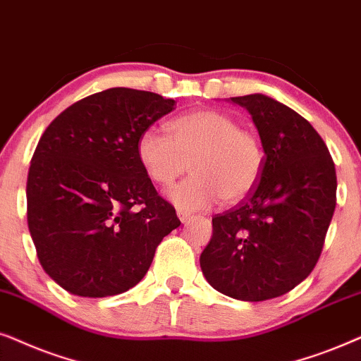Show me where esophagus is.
Masks as SVG:
<instances>
[{
    "instance_id": "esophagus-1",
    "label": "esophagus",
    "mask_w": 361,
    "mask_h": 361,
    "mask_svg": "<svg viewBox=\"0 0 361 361\" xmlns=\"http://www.w3.org/2000/svg\"><path fill=\"white\" fill-rule=\"evenodd\" d=\"M176 214H178V218H180L181 223H188V221L193 218L190 213H186V211H181V209H178Z\"/></svg>"
}]
</instances>
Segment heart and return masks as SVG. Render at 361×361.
I'll list each match as a JSON object with an SVG mask.
<instances>
[{"mask_svg":"<svg viewBox=\"0 0 361 361\" xmlns=\"http://www.w3.org/2000/svg\"><path fill=\"white\" fill-rule=\"evenodd\" d=\"M165 133L147 128L137 140L138 161L158 186H170L188 170V180L175 186L168 198L185 211L209 208L221 198L238 203L256 188L264 168L259 137L239 127L233 115L203 109L180 115Z\"/></svg>","mask_w":361,"mask_h":361,"instance_id":"b5f03b06","label":"heart"}]
</instances>
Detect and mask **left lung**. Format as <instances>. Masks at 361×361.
Listing matches in <instances>:
<instances>
[{"label":"left lung","instance_id":"obj_1","mask_svg":"<svg viewBox=\"0 0 361 361\" xmlns=\"http://www.w3.org/2000/svg\"><path fill=\"white\" fill-rule=\"evenodd\" d=\"M231 100L251 114L264 168L246 200L214 216L200 264L221 294L261 302L314 271L337 203V175L325 142L295 110L262 94Z\"/></svg>","mask_w":361,"mask_h":361}]
</instances>
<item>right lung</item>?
Here are the masks:
<instances>
[{"label": "right lung", "instance_id": "right-lung-1", "mask_svg": "<svg viewBox=\"0 0 361 361\" xmlns=\"http://www.w3.org/2000/svg\"><path fill=\"white\" fill-rule=\"evenodd\" d=\"M173 99L114 87L49 123L27 173V228L42 269L80 297L117 295L145 276L180 226L137 157V140Z\"/></svg>", "mask_w": 361, "mask_h": 361}]
</instances>
